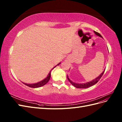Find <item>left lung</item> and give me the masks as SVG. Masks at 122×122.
I'll list each match as a JSON object with an SVG mask.
<instances>
[{
  "label": "left lung",
  "instance_id": "8db88e82",
  "mask_svg": "<svg viewBox=\"0 0 122 122\" xmlns=\"http://www.w3.org/2000/svg\"><path fill=\"white\" fill-rule=\"evenodd\" d=\"M94 33L95 34V35H96L97 36H100V37H101L102 38H103L102 36L99 34V33L95 31H94ZM105 70L104 71H103V72L99 76H98L97 78H96L95 79H93L92 81H90V82H86V83H75V82H73L72 80H70L69 78V77L67 75V78H68V79L69 80V82L71 83L73 86H75V87L76 88H88L90 86H94V85H95L96 83H97L98 81L100 80V79L101 78V77L102 76L103 73H104V71H105Z\"/></svg>",
  "mask_w": 122,
  "mask_h": 122
}]
</instances>
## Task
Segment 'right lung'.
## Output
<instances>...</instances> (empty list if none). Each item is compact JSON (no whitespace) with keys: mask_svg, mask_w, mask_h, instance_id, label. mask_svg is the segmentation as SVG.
<instances>
[{"mask_svg":"<svg viewBox=\"0 0 122 122\" xmlns=\"http://www.w3.org/2000/svg\"><path fill=\"white\" fill-rule=\"evenodd\" d=\"M61 64V62H60V63L58 64L56 66H55L54 67H53L52 69H51L50 70V71L49 72L48 75H47V76L46 77V78L45 79H44L43 80H42V81H40L37 82V83H31V84H28V83H23V84H24L25 85H26V86H27L29 87H32V88H38V87H41L43 86H44V85L46 84L49 81V80H50V77H51V72L52 70L54 68L56 67L57 66H58L59 65Z\"/></svg>","mask_w":122,"mask_h":122,"instance_id":"obj_1","label":"right lung"}]
</instances>
